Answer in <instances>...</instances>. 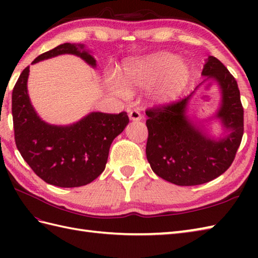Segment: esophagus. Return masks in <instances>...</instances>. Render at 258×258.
I'll list each match as a JSON object with an SVG mask.
<instances>
[{
	"label": "esophagus",
	"mask_w": 258,
	"mask_h": 258,
	"mask_svg": "<svg viewBox=\"0 0 258 258\" xmlns=\"http://www.w3.org/2000/svg\"><path fill=\"white\" fill-rule=\"evenodd\" d=\"M128 116H130L131 120H135V122H138V120L142 119V114L139 109H132V111H130Z\"/></svg>",
	"instance_id": "1"
}]
</instances>
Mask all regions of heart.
<instances>
[{"mask_svg": "<svg viewBox=\"0 0 258 258\" xmlns=\"http://www.w3.org/2000/svg\"><path fill=\"white\" fill-rule=\"evenodd\" d=\"M190 79V70L177 55L172 53H158L131 65L125 70L124 83L117 75L107 76L106 82L109 90L115 94L126 97L134 87H151L156 85L153 91V98L157 103L174 101L187 86Z\"/></svg>", "mask_w": 258, "mask_h": 258, "instance_id": "obj_1", "label": "heart"}]
</instances>
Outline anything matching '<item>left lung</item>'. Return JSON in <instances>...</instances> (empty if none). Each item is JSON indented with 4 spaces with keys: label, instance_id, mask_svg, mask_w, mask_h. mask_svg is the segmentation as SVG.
<instances>
[{
    "label": "left lung",
    "instance_id": "1",
    "mask_svg": "<svg viewBox=\"0 0 258 258\" xmlns=\"http://www.w3.org/2000/svg\"><path fill=\"white\" fill-rule=\"evenodd\" d=\"M202 75L216 81L221 89L215 117L229 132L225 136L210 138L186 115L194 92L167 105L146 109L147 161L157 176L179 186L204 184L226 172L244 133V109L234 76L214 56L206 59Z\"/></svg>",
    "mask_w": 258,
    "mask_h": 258
}]
</instances>
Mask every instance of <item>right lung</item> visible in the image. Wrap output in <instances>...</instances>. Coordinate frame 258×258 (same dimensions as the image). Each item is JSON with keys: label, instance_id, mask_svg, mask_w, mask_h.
<instances>
[{"label": "right lung", "instance_id": "obj_1", "mask_svg": "<svg viewBox=\"0 0 258 258\" xmlns=\"http://www.w3.org/2000/svg\"><path fill=\"white\" fill-rule=\"evenodd\" d=\"M61 54H74L91 65L96 61L84 45L64 43L38 55L32 64ZM30 67L21 73L12 93L14 139L22 157L38 177L58 187H79L93 182L105 169L113 140L130 119L126 112H92L67 126L42 120L27 94Z\"/></svg>", "mask_w": 258, "mask_h": 258}]
</instances>
